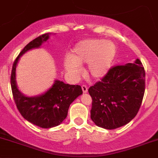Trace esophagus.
<instances>
[{
  "instance_id": "obj_1",
  "label": "esophagus",
  "mask_w": 158,
  "mask_h": 158,
  "mask_svg": "<svg viewBox=\"0 0 158 158\" xmlns=\"http://www.w3.org/2000/svg\"><path fill=\"white\" fill-rule=\"evenodd\" d=\"M81 88H82V91H83L84 93L88 92V88H87V86H85V85H82Z\"/></svg>"
}]
</instances>
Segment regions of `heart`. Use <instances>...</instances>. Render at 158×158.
I'll return each mask as SVG.
<instances>
[{
    "instance_id": "obj_1",
    "label": "heart",
    "mask_w": 158,
    "mask_h": 158,
    "mask_svg": "<svg viewBox=\"0 0 158 158\" xmlns=\"http://www.w3.org/2000/svg\"><path fill=\"white\" fill-rule=\"evenodd\" d=\"M116 45L112 41L91 39L78 42L71 54L65 58L66 70L75 77L80 73L81 65L88 64L86 74L90 79L99 80L109 71L116 56Z\"/></svg>"
}]
</instances>
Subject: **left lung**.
<instances>
[{"instance_id":"8db88e82","label":"left lung","mask_w":158,"mask_h":158,"mask_svg":"<svg viewBox=\"0 0 158 158\" xmlns=\"http://www.w3.org/2000/svg\"><path fill=\"white\" fill-rule=\"evenodd\" d=\"M145 91V70L139 59L111 68L88 89L92 98L91 118L95 125L114 130L136 115Z\"/></svg>"}]
</instances>
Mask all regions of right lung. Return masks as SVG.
I'll return each mask as SVG.
<instances>
[{
  "mask_svg": "<svg viewBox=\"0 0 158 158\" xmlns=\"http://www.w3.org/2000/svg\"><path fill=\"white\" fill-rule=\"evenodd\" d=\"M50 35L51 33H46L40 35L25 46L14 62L10 75L13 97L21 115L29 123L44 129L62 123L67 118L70 104L83 93L80 85H70L59 80H56L46 92L37 96L25 95L18 88L16 67L20 57L31 49L40 48Z\"/></svg>",
  "mask_w": 158,
  "mask_h": 158,
  "instance_id": "obj_1",
  "label": "right lung"
}]
</instances>
